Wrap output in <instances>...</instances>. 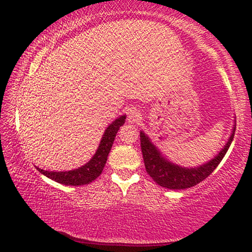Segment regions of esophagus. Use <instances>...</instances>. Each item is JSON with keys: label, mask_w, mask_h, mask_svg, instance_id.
<instances>
[{"label": "esophagus", "mask_w": 252, "mask_h": 252, "mask_svg": "<svg viewBox=\"0 0 252 252\" xmlns=\"http://www.w3.org/2000/svg\"><path fill=\"white\" fill-rule=\"evenodd\" d=\"M128 123L130 124H139L141 120H142V115H141V112L139 110H136L135 108L130 109L129 112H128Z\"/></svg>", "instance_id": "esophagus-1"}]
</instances>
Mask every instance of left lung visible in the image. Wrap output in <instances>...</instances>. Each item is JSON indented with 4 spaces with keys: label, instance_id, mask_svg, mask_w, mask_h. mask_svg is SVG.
<instances>
[{
    "label": "left lung",
    "instance_id": "8db88e82",
    "mask_svg": "<svg viewBox=\"0 0 252 252\" xmlns=\"http://www.w3.org/2000/svg\"><path fill=\"white\" fill-rule=\"evenodd\" d=\"M236 122L234 120L232 133L227 140V142L221 150L215 157L196 167H186L175 164L153 143V141L143 130L140 132L141 149H142L144 166L147 173L154 179V181L161 187L168 189H186L199 184V182L208 178L216 167L218 166L222 158L225 157L227 150L229 149L230 143L234 139Z\"/></svg>",
    "mask_w": 252,
    "mask_h": 252
}]
</instances>
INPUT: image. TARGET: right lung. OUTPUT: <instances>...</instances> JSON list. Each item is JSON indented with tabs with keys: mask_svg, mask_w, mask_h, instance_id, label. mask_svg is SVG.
Listing matches in <instances>:
<instances>
[{
	"mask_svg": "<svg viewBox=\"0 0 252 252\" xmlns=\"http://www.w3.org/2000/svg\"><path fill=\"white\" fill-rule=\"evenodd\" d=\"M126 115L120 116L119 118L110 124L104 130L101 142H99L97 150L94 154L89 161H87L82 166L74 168L71 171H47L43 168L36 167V170L40 172L41 174L46 175L47 178L51 179V180L58 182V184L65 185V186H82L88 185L89 182L94 181L96 178L99 177L102 173L104 165L108 159L109 153L111 150L113 141H115L116 134L118 133L120 127L125 124Z\"/></svg>",
	"mask_w": 252,
	"mask_h": 252,
	"instance_id": "1",
	"label": "right lung"
}]
</instances>
